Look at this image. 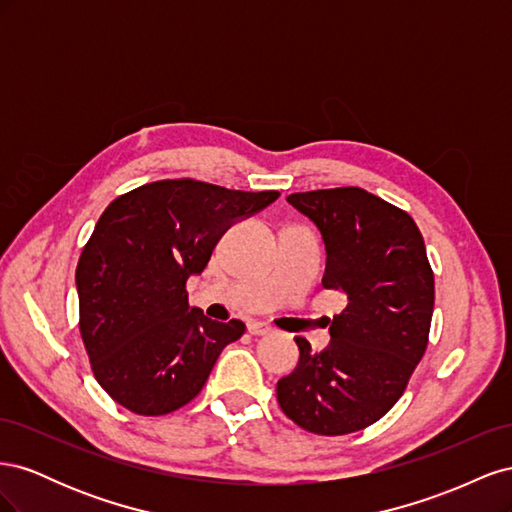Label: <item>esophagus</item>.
<instances>
[{
  "instance_id": "34e87169",
  "label": "esophagus",
  "mask_w": 512,
  "mask_h": 512,
  "mask_svg": "<svg viewBox=\"0 0 512 512\" xmlns=\"http://www.w3.org/2000/svg\"><path fill=\"white\" fill-rule=\"evenodd\" d=\"M247 331H250L252 335H267V333H271V327L267 322H250L247 324Z\"/></svg>"
}]
</instances>
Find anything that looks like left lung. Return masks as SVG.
Returning a JSON list of instances; mask_svg holds the SVG:
<instances>
[{"label":"left lung","instance_id":"8db88e82","mask_svg":"<svg viewBox=\"0 0 512 512\" xmlns=\"http://www.w3.org/2000/svg\"><path fill=\"white\" fill-rule=\"evenodd\" d=\"M327 247L322 286L348 297L331 322V346L294 337L299 365L277 382V404L318 436L369 427L404 395L423 359L433 314V271L406 211L361 188L290 194Z\"/></svg>","mask_w":512,"mask_h":512}]
</instances>
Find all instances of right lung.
Returning a JSON list of instances; mask_svg holds the SVG:
<instances>
[{"instance_id": "obj_1", "label": "right lung", "mask_w": 512, "mask_h": 512, "mask_svg": "<svg viewBox=\"0 0 512 512\" xmlns=\"http://www.w3.org/2000/svg\"><path fill=\"white\" fill-rule=\"evenodd\" d=\"M277 196L164 179L104 209L76 265V290L91 371L119 406L162 416L203 391L245 324L207 318L188 303L185 282L207 267L230 224Z\"/></svg>"}]
</instances>
